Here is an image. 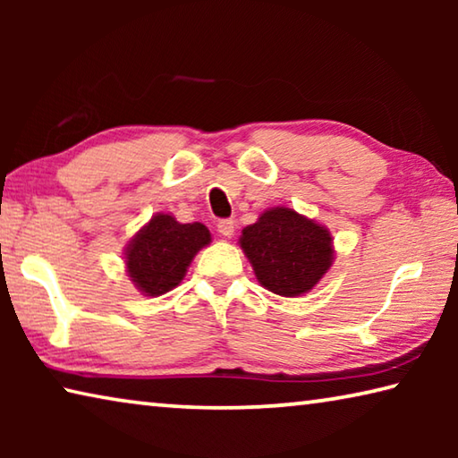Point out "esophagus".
Here are the masks:
<instances>
[{
  "instance_id": "1",
  "label": "esophagus",
  "mask_w": 458,
  "mask_h": 458,
  "mask_svg": "<svg viewBox=\"0 0 458 458\" xmlns=\"http://www.w3.org/2000/svg\"><path fill=\"white\" fill-rule=\"evenodd\" d=\"M234 228H236L234 220H220L218 222V232L224 238H230L232 234H234Z\"/></svg>"
}]
</instances>
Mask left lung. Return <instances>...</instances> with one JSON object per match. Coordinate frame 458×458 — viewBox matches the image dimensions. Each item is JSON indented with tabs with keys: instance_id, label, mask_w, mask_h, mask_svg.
Instances as JSON below:
<instances>
[{
	"instance_id": "1",
	"label": "left lung",
	"mask_w": 458,
	"mask_h": 458,
	"mask_svg": "<svg viewBox=\"0 0 458 458\" xmlns=\"http://www.w3.org/2000/svg\"><path fill=\"white\" fill-rule=\"evenodd\" d=\"M240 246L259 283L281 297H299L321 281L333 262L327 228L291 208H273L242 230Z\"/></svg>"
}]
</instances>
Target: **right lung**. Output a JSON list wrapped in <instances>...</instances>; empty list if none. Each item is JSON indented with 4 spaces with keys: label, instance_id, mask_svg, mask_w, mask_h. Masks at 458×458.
Returning <instances> with one entry per match:
<instances>
[{
    "label": "right lung",
    "instance_id": "add662e5",
    "mask_svg": "<svg viewBox=\"0 0 458 458\" xmlns=\"http://www.w3.org/2000/svg\"><path fill=\"white\" fill-rule=\"evenodd\" d=\"M210 240L204 224H180L169 214L153 216L125 250L131 281L147 297L165 294L182 283L190 262Z\"/></svg>",
    "mask_w": 458,
    "mask_h": 458
}]
</instances>
